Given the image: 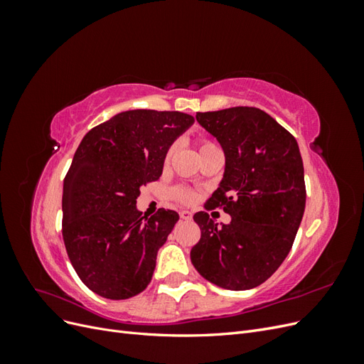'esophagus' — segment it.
Returning a JSON list of instances; mask_svg holds the SVG:
<instances>
[{
	"label": "esophagus",
	"instance_id": "34e87169",
	"mask_svg": "<svg viewBox=\"0 0 364 364\" xmlns=\"http://www.w3.org/2000/svg\"><path fill=\"white\" fill-rule=\"evenodd\" d=\"M181 218L191 220L193 218V213H190V211H181Z\"/></svg>",
	"mask_w": 364,
	"mask_h": 364
}]
</instances>
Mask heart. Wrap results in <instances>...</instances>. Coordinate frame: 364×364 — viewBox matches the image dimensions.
I'll return each instance as SVG.
<instances>
[{"mask_svg":"<svg viewBox=\"0 0 364 364\" xmlns=\"http://www.w3.org/2000/svg\"><path fill=\"white\" fill-rule=\"evenodd\" d=\"M213 147H215L213 142H209V141H202L200 142V151H203V150H208V149H213ZM173 153H174V146H171L168 150H167V153H165V158H164V164L167 165L168 162H170V159H171V156H173ZM173 196H174V199H178L179 202H182V203H191L194 199H196V194L191 191V190H188V188H176L174 191H173Z\"/></svg>","mask_w":364,"mask_h":364,"instance_id":"1","label":"heart"}]
</instances>
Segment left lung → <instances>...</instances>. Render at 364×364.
<instances>
[{
    "label": "left lung",
    "instance_id": "obj_1",
    "mask_svg": "<svg viewBox=\"0 0 364 364\" xmlns=\"http://www.w3.org/2000/svg\"><path fill=\"white\" fill-rule=\"evenodd\" d=\"M222 146L225 174L206 208H223L230 223L218 228L208 213L194 214L200 240L191 262L226 290L267 281L289 255L305 211L304 164L289 130L258 107L197 112Z\"/></svg>",
    "mask_w": 364,
    "mask_h": 364
}]
</instances>
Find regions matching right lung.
<instances>
[{
	"mask_svg": "<svg viewBox=\"0 0 364 364\" xmlns=\"http://www.w3.org/2000/svg\"><path fill=\"white\" fill-rule=\"evenodd\" d=\"M194 123L182 112L135 109L91 129L63 181L62 235L82 282L106 299L146 290L179 214L142 217L141 186L158 181L165 153Z\"/></svg>",
	"mask_w": 364,
	"mask_h": 364,
	"instance_id": "right-lung-1",
	"label": "right lung"
}]
</instances>
